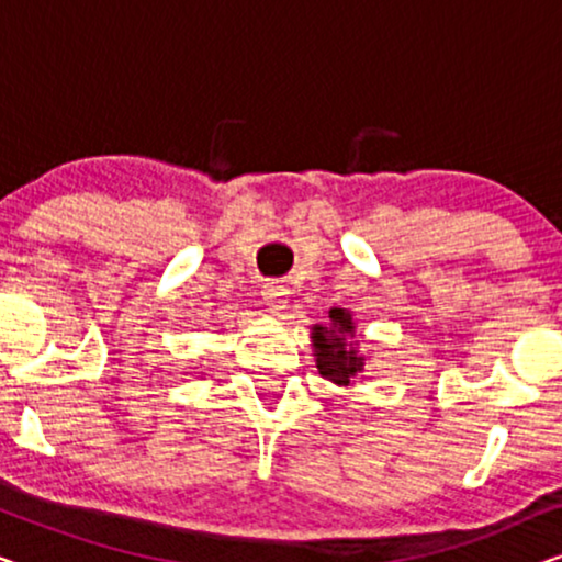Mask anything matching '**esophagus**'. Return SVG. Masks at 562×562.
Listing matches in <instances>:
<instances>
[{
    "label": "esophagus",
    "instance_id": "1",
    "mask_svg": "<svg viewBox=\"0 0 562 562\" xmlns=\"http://www.w3.org/2000/svg\"><path fill=\"white\" fill-rule=\"evenodd\" d=\"M260 294H263V304L271 312H281L289 306V291H286V286H281L279 281H268Z\"/></svg>",
    "mask_w": 562,
    "mask_h": 562
}]
</instances>
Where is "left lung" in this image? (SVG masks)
I'll use <instances>...</instances> for the list:
<instances>
[{
  "label": "left lung",
  "mask_w": 562,
  "mask_h": 562,
  "mask_svg": "<svg viewBox=\"0 0 562 562\" xmlns=\"http://www.w3.org/2000/svg\"><path fill=\"white\" fill-rule=\"evenodd\" d=\"M327 325H312V352L322 379L335 386H352L366 368V356L358 350L356 317L350 310L333 306Z\"/></svg>",
  "instance_id": "left-lung-1"
}]
</instances>
